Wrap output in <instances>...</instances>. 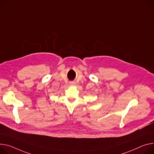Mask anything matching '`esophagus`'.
<instances>
[{"label":"esophagus","mask_w":154,"mask_h":154,"mask_svg":"<svg viewBox=\"0 0 154 154\" xmlns=\"http://www.w3.org/2000/svg\"><path fill=\"white\" fill-rule=\"evenodd\" d=\"M75 82H70V84L71 85H75Z\"/></svg>","instance_id":"1"}]
</instances>
